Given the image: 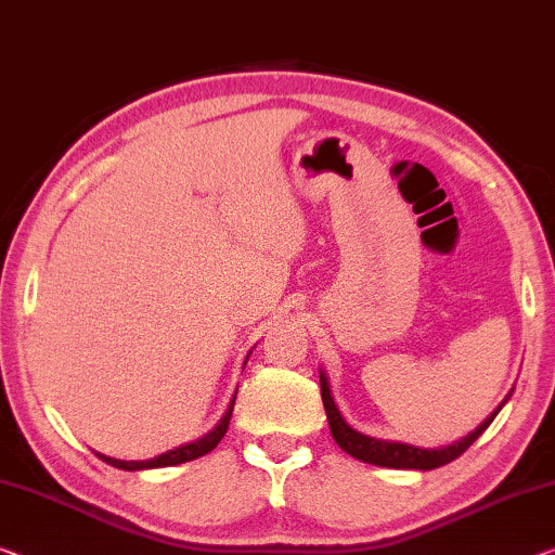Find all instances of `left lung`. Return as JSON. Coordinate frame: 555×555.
<instances>
[{
  "label": "left lung",
  "mask_w": 555,
  "mask_h": 555,
  "mask_svg": "<svg viewBox=\"0 0 555 555\" xmlns=\"http://www.w3.org/2000/svg\"><path fill=\"white\" fill-rule=\"evenodd\" d=\"M320 389H322V404H325V412H327L332 439L337 441L339 449L347 451L349 456L360 459V462H364V464L387 466V468H420V472H431V468L444 466L449 462H454L456 456H462L464 451L481 437V434L486 431V426L493 422V416L501 412V406H504L511 397V395H506L504 402L496 406V412H491L489 416H486V420L476 426L468 437L459 439L449 447H441V449H420L412 444H399V441L366 437V434L352 429V426L343 420V414H339L335 399H332L330 382H327L325 372H320Z\"/></svg>",
  "instance_id": "left-lung-1"
}]
</instances>
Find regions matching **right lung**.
Here are the masks:
<instances>
[{
    "label": "right lung",
    "instance_id": "add662e5",
    "mask_svg": "<svg viewBox=\"0 0 555 555\" xmlns=\"http://www.w3.org/2000/svg\"><path fill=\"white\" fill-rule=\"evenodd\" d=\"M245 362H248V360H245ZM233 404H235V397L230 399V406H228V412L223 414V420L212 426V431H208L206 437L195 439V441H191V444L170 449V451H166V454H160L156 459H149V462H121V459H111L106 454H99V451H96V456L101 459V462H106L111 466L124 468V472H139V468H158V466H176V464L193 462V459H198V456L208 454V451L216 449L218 441L225 437L228 424H230V414H233Z\"/></svg>",
    "mask_w": 555,
    "mask_h": 555
}]
</instances>
